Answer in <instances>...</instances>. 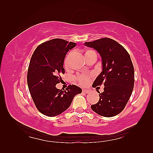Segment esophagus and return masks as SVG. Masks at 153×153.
I'll use <instances>...</instances> for the list:
<instances>
[{
  "label": "esophagus",
  "mask_w": 153,
  "mask_h": 153,
  "mask_svg": "<svg viewBox=\"0 0 153 153\" xmlns=\"http://www.w3.org/2000/svg\"><path fill=\"white\" fill-rule=\"evenodd\" d=\"M83 92L85 93H90L92 92V90L89 89H83Z\"/></svg>",
  "instance_id": "1"
}]
</instances>
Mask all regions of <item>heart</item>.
<instances>
[{
  "instance_id": "obj_1",
  "label": "heart",
  "mask_w": 153,
  "mask_h": 153,
  "mask_svg": "<svg viewBox=\"0 0 153 153\" xmlns=\"http://www.w3.org/2000/svg\"><path fill=\"white\" fill-rule=\"evenodd\" d=\"M93 54H96L95 52L93 51V50H87L85 53V56L87 57V56H89V55H91ZM70 53L68 54V56H66V59H65V61H64V66L66 68V69H68V58H69V57H70ZM77 79L78 80V82L80 83L84 84V85H85V84H87L89 82L90 77L89 76H85V75H82V76H79L77 77Z\"/></svg>"
}]
</instances>
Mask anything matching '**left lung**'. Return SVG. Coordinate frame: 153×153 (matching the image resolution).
Masks as SVG:
<instances>
[{
  "instance_id": "obj_1",
  "label": "left lung",
  "mask_w": 153,
  "mask_h": 153,
  "mask_svg": "<svg viewBox=\"0 0 153 153\" xmlns=\"http://www.w3.org/2000/svg\"><path fill=\"white\" fill-rule=\"evenodd\" d=\"M101 57L102 71L94 81L93 87L104 85L97 103L91 106L94 112L104 117H112L121 112L130 98L134 86V68L130 56L118 42L102 38L85 42Z\"/></svg>"
}]
</instances>
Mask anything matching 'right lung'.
<instances>
[{"label":"right lung","mask_w":153,"mask_h":153,"mask_svg":"<svg viewBox=\"0 0 153 153\" xmlns=\"http://www.w3.org/2000/svg\"><path fill=\"white\" fill-rule=\"evenodd\" d=\"M76 46V43L54 39L41 44L32 55L27 85L35 106L44 115L60 114L69 108L74 97L82 93V89L74 85L66 90L56 87L61 81L60 74L65 72L63 65L66 53Z\"/></svg>","instance_id":"add662e5"}]
</instances>
